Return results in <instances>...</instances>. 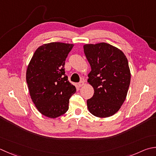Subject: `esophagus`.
Wrapping results in <instances>:
<instances>
[{
	"instance_id": "obj_1",
	"label": "esophagus",
	"mask_w": 156,
	"mask_h": 156,
	"mask_svg": "<svg viewBox=\"0 0 156 156\" xmlns=\"http://www.w3.org/2000/svg\"><path fill=\"white\" fill-rule=\"evenodd\" d=\"M84 85V81H80V82H79V83L78 84V87H83Z\"/></svg>"
}]
</instances>
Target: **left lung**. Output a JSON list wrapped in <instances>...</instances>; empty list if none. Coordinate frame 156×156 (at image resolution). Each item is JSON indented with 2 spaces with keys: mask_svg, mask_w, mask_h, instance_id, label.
<instances>
[{
  "mask_svg": "<svg viewBox=\"0 0 156 156\" xmlns=\"http://www.w3.org/2000/svg\"><path fill=\"white\" fill-rule=\"evenodd\" d=\"M83 47L91 68L88 82L94 88L93 96L87 101L88 109L96 117H110L127 95L131 77L128 59L120 49L105 42Z\"/></svg>",
  "mask_w": 156,
  "mask_h": 156,
  "instance_id": "8db88e82",
  "label": "left lung"
}]
</instances>
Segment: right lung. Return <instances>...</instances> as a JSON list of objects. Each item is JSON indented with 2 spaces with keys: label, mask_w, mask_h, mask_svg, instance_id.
Here are the masks:
<instances>
[{
  "label": "right lung",
  "mask_w": 156,
  "mask_h": 156,
  "mask_svg": "<svg viewBox=\"0 0 156 156\" xmlns=\"http://www.w3.org/2000/svg\"><path fill=\"white\" fill-rule=\"evenodd\" d=\"M74 44L50 42L36 49L26 70L30 95L38 112L55 118L68 110L76 88L65 74V61Z\"/></svg>",
  "instance_id": "obj_1"
}]
</instances>
